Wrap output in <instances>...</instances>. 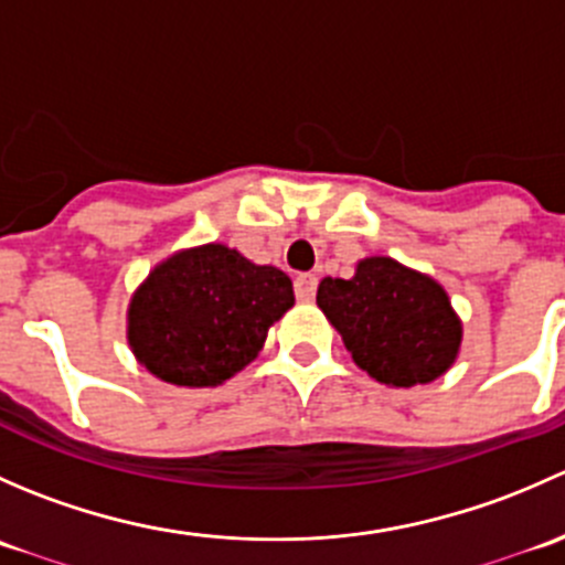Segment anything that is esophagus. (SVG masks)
<instances>
[{"label":"esophagus","instance_id":"esophagus-1","mask_svg":"<svg viewBox=\"0 0 565 565\" xmlns=\"http://www.w3.org/2000/svg\"><path fill=\"white\" fill-rule=\"evenodd\" d=\"M317 295V276H311V273H300L298 278H295V298L300 300V303H311Z\"/></svg>","mask_w":565,"mask_h":565}]
</instances>
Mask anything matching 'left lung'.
<instances>
[{"label": "left lung", "mask_w": 565, "mask_h": 565, "mask_svg": "<svg viewBox=\"0 0 565 565\" xmlns=\"http://www.w3.org/2000/svg\"><path fill=\"white\" fill-rule=\"evenodd\" d=\"M317 303L352 361L385 385L431 383L459 352L461 324L440 284L391 256L363 259L350 281L322 278Z\"/></svg>", "instance_id": "1"}]
</instances>
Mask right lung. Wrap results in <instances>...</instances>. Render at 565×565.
<instances>
[{"label":"right lung","mask_w":565,"mask_h":565,"mask_svg":"<svg viewBox=\"0 0 565 565\" xmlns=\"http://www.w3.org/2000/svg\"><path fill=\"white\" fill-rule=\"evenodd\" d=\"M292 303L287 273L210 243L150 273L130 300L128 339L163 383L204 388L248 366Z\"/></svg>","instance_id":"add662e5"}]
</instances>
